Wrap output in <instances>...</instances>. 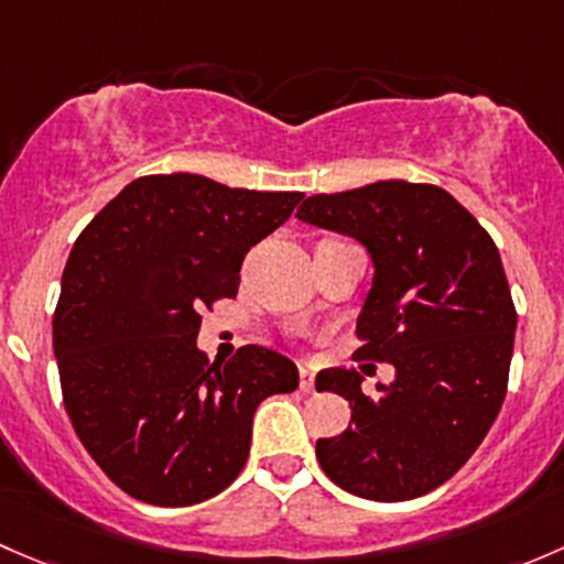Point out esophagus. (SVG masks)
<instances>
[{
    "mask_svg": "<svg viewBox=\"0 0 564 564\" xmlns=\"http://www.w3.org/2000/svg\"><path fill=\"white\" fill-rule=\"evenodd\" d=\"M299 377H301V391L304 393L315 391V371H312L310 367H301Z\"/></svg>",
    "mask_w": 564,
    "mask_h": 564,
    "instance_id": "obj_1",
    "label": "esophagus"
}]
</instances>
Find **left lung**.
Instances as JSON below:
<instances>
[{
  "mask_svg": "<svg viewBox=\"0 0 564 564\" xmlns=\"http://www.w3.org/2000/svg\"><path fill=\"white\" fill-rule=\"evenodd\" d=\"M295 217L367 247L356 358L393 367L371 397L356 369L317 375L352 410L339 437L317 440V462L356 497L429 495L484 443L508 388L516 310L495 241L451 193L399 178L312 195Z\"/></svg>",
  "mask_w": 564,
  "mask_h": 564,
  "instance_id": "obj_1",
  "label": "left lung"
}]
</instances>
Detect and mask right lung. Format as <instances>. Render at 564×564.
<instances>
[{
  "label": "right lung",
  "instance_id": "right-lung-1",
  "mask_svg": "<svg viewBox=\"0 0 564 564\" xmlns=\"http://www.w3.org/2000/svg\"><path fill=\"white\" fill-rule=\"evenodd\" d=\"M301 197L141 176L75 241L54 315L62 397L84 448L130 497L184 508L228 489L258 404L299 388L295 364L258 345L208 364L197 330Z\"/></svg>",
  "mask_w": 564,
  "mask_h": 564
}]
</instances>
